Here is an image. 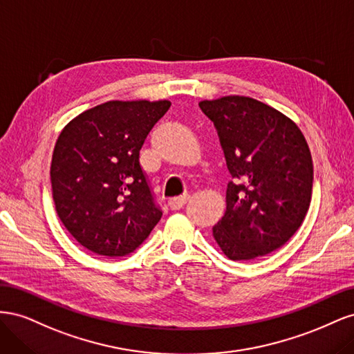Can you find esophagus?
Segmentation results:
<instances>
[{
  "label": "esophagus",
  "instance_id": "esophagus-1",
  "mask_svg": "<svg viewBox=\"0 0 354 354\" xmlns=\"http://www.w3.org/2000/svg\"><path fill=\"white\" fill-rule=\"evenodd\" d=\"M187 201H189V196H187V195L178 196V198H173V199L168 201V207H169L171 209H180V208H183V207L186 205Z\"/></svg>",
  "mask_w": 354,
  "mask_h": 354
}]
</instances>
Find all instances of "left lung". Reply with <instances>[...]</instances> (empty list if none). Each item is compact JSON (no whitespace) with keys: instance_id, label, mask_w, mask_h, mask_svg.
<instances>
[{"instance_id":"obj_1","label":"left lung","mask_w":354,"mask_h":354,"mask_svg":"<svg viewBox=\"0 0 354 354\" xmlns=\"http://www.w3.org/2000/svg\"><path fill=\"white\" fill-rule=\"evenodd\" d=\"M232 176L226 212L212 236L230 260H254L281 248L301 226L312 201L313 160L288 116L245 95L202 100Z\"/></svg>"}]
</instances>
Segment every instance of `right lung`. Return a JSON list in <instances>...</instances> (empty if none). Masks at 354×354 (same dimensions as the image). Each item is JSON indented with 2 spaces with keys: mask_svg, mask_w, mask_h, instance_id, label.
<instances>
[{
  "mask_svg": "<svg viewBox=\"0 0 354 354\" xmlns=\"http://www.w3.org/2000/svg\"><path fill=\"white\" fill-rule=\"evenodd\" d=\"M169 106L168 100H111L62 130L50 168L53 199L63 226L84 248L128 255L162 217L138 156Z\"/></svg>",
  "mask_w": 354,
  "mask_h": 354,
  "instance_id": "right-lung-1",
  "label": "right lung"
}]
</instances>
